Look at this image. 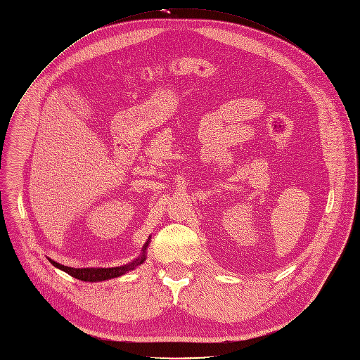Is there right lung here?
<instances>
[{
  "label": "right lung",
  "mask_w": 360,
  "mask_h": 360,
  "mask_svg": "<svg viewBox=\"0 0 360 360\" xmlns=\"http://www.w3.org/2000/svg\"><path fill=\"white\" fill-rule=\"evenodd\" d=\"M149 245V240L146 241V244L143 245L142 248V255L138 257L136 259H134L132 263H129L126 266H120V267H112V269H73V267H68V266H61L58 263H56V261L50 259V263L60 269L61 271L70 274L72 277L77 278V280H82V281H103V280H110V278H116V277H120L123 274H126L127 271L130 270H135L138 266H141L143 261L146 259V248Z\"/></svg>",
  "instance_id": "right-lung-1"
}]
</instances>
